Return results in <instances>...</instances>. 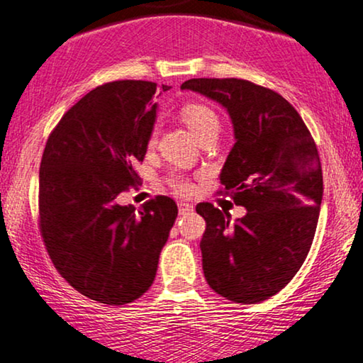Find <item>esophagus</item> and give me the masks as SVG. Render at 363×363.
I'll use <instances>...</instances> for the list:
<instances>
[{
	"label": "esophagus",
	"instance_id": "1",
	"mask_svg": "<svg viewBox=\"0 0 363 363\" xmlns=\"http://www.w3.org/2000/svg\"><path fill=\"white\" fill-rule=\"evenodd\" d=\"M192 211H194V207L187 204V202H181V204H179V214H189Z\"/></svg>",
	"mask_w": 363,
	"mask_h": 363
}]
</instances>
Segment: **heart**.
<instances>
[{"label":"heart","instance_id":"obj_1","mask_svg":"<svg viewBox=\"0 0 363 363\" xmlns=\"http://www.w3.org/2000/svg\"><path fill=\"white\" fill-rule=\"evenodd\" d=\"M181 116L182 119H184V123L191 128V131L196 134L197 139H201L209 129L214 128V125H219V119H217L214 111L209 109L204 104H186L184 108L181 109ZM154 143H156V131L151 134V138H149V144H151V146ZM169 184H171V187L177 192V194H191L192 192V182L184 176H172L169 179Z\"/></svg>","mask_w":363,"mask_h":363}]
</instances>
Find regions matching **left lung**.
Listing matches in <instances>:
<instances>
[{
	"mask_svg": "<svg viewBox=\"0 0 363 363\" xmlns=\"http://www.w3.org/2000/svg\"><path fill=\"white\" fill-rule=\"evenodd\" d=\"M194 91L227 111L234 128L220 182L247 209L230 222L209 202L201 240L207 284L227 301L255 303L272 297L302 267L315 235L323 194L317 146L294 106L250 81L189 79Z\"/></svg>",
	"mask_w": 363,
	"mask_h": 363,
	"instance_id": "obj_1",
	"label": "left lung"
}]
</instances>
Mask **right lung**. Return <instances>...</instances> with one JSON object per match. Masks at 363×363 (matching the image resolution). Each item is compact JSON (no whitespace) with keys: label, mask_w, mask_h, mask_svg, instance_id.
I'll use <instances>...</instances> for the list:
<instances>
[{"label":"right lung","mask_w":363,"mask_h":363,"mask_svg":"<svg viewBox=\"0 0 363 363\" xmlns=\"http://www.w3.org/2000/svg\"><path fill=\"white\" fill-rule=\"evenodd\" d=\"M156 93L149 81L89 91L62 116L43 152L40 224L48 254L77 292L108 306L134 302L152 286L177 217L166 196L138 212L116 201L141 181L134 166L146 156Z\"/></svg>","instance_id":"1"}]
</instances>
